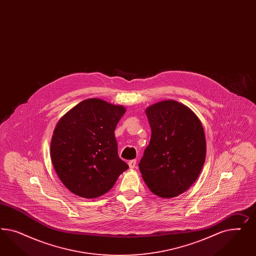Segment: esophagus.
<instances>
[{
  "instance_id": "1",
  "label": "esophagus",
  "mask_w": 256,
  "mask_h": 256,
  "mask_svg": "<svg viewBox=\"0 0 256 256\" xmlns=\"http://www.w3.org/2000/svg\"><path fill=\"white\" fill-rule=\"evenodd\" d=\"M128 166H130V169H134V168H136V166H137V162H136V160H130V162H128Z\"/></svg>"
}]
</instances>
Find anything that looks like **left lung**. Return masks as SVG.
Instances as JSON below:
<instances>
[{
    "label": "left lung",
    "mask_w": 256,
    "mask_h": 256,
    "mask_svg": "<svg viewBox=\"0 0 256 256\" xmlns=\"http://www.w3.org/2000/svg\"><path fill=\"white\" fill-rule=\"evenodd\" d=\"M151 139L139 163L153 194L172 198L185 192L199 176L206 144L201 121L190 108L164 100L146 110Z\"/></svg>",
    "instance_id": "obj_1"
}]
</instances>
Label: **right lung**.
Returning <instances> with one entry per match:
<instances>
[{
    "label": "right lung",
    "instance_id": "obj_1",
    "mask_svg": "<svg viewBox=\"0 0 256 256\" xmlns=\"http://www.w3.org/2000/svg\"><path fill=\"white\" fill-rule=\"evenodd\" d=\"M126 108L100 98L82 101L59 120L50 142L55 172L71 192L96 198L128 168L117 150L114 130Z\"/></svg>",
    "mask_w": 256,
    "mask_h": 256
}]
</instances>
